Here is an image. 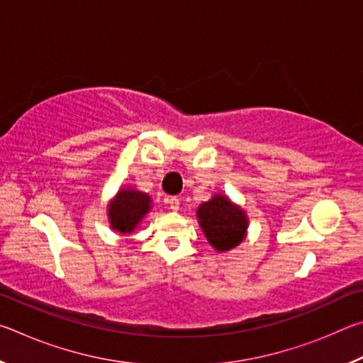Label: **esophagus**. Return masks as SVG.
<instances>
[{
	"mask_svg": "<svg viewBox=\"0 0 363 363\" xmlns=\"http://www.w3.org/2000/svg\"><path fill=\"white\" fill-rule=\"evenodd\" d=\"M167 201H168V205H169V210H173V211L179 210V199H176V196H169Z\"/></svg>",
	"mask_w": 363,
	"mask_h": 363,
	"instance_id": "obj_1",
	"label": "esophagus"
}]
</instances>
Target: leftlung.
<instances>
[{
	"mask_svg": "<svg viewBox=\"0 0 363 363\" xmlns=\"http://www.w3.org/2000/svg\"><path fill=\"white\" fill-rule=\"evenodd\" d=\"M196 219L208 243L218 253L233 250L247 238L250 224L247 213L227 195L213 194L210 200L196 208Z\"/></svg>",
	"mask_w": 363,
	"mask_h": 363,
	"instance_id": "left-lung-1",
	"label": "left lung"
}]
</instances>
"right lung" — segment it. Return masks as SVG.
Listing matches in <instances>:
<instances>
[{
  "label": "right lung",
  "instance_id": "1",
  "mask_svg": "<svg viewBox=\"0 0 363 363\" xmlns=\"http://www.w3.org/2000/svg\"><path fill=\"white\" fill-rule=\"evenodd\" d=\"M152 210L149 194L133 187H121L107 205L110 227L120 233H133Z\"/></svg>",
  "mask_w": 363,
  "mask_h": 363
}]
</instances>
